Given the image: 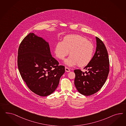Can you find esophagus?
<instances>
[{
    "label": "esophagus",
    "mask_w": 126,
    "mask_h": 126,
    "mask_svg": "<svg viewBox=\"0 0 126 126\" xmlns=\"http://www.w3.org/2000/svg\"><path fill=\"white\" fill-rule=\"evenodd\" d=\"M65 71L67 72H69L70 71V70L68 68H67V67H65Z\"/></svg>",
    "instance_id": "34e87169"
}]
</instances>
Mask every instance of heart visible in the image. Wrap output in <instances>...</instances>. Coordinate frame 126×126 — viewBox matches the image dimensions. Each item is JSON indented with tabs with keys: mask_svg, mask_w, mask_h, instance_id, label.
Instances as JSON below:
<instances>
[{
	"mask_svg": "<svg viewBox=\"0 0 126 126\" xmlns=\"http://www.w3.org/2000/svg\"><path fill=\"white\" fill-rule=\"evenodd\" d=\"M94 52L93 44L78 35L65 36L62 42L57 43L55 48L56 57L61 60L70 53L71 55L64 61L65 64L69 67L77 64L80 67L87 66L92 60Z\"/></svg>",
	"mask_w": 126,
	"mask_h": 126,
	"instance_id": "1",
	"label": "heart"
}]
</instances>
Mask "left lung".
I'll list each match as a JSON object with an SVG mask.
<instances>
[{
  "mask_svg": "<svg viewBox=\"0 0 126 126\" xmlns=\"http://www.w3.org/2000/svg\"><path fill=\"white\" fill-rule=\"evenodd\" d=\"M95 38V52L89 64L84 68L88 71L84 73L80 69L74 70L75 85L80 93L86 96L94 94L102 88L110 71L109 58L105 46L101 39Z\"/></svg>",
  "mask_w": 126,
  "mask_h": 126,
  "instance_id": "left-lung-1",
  "label": "left lung"
}]
</instances>
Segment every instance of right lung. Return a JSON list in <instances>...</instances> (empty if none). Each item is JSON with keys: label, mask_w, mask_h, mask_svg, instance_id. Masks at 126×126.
<instances>
[{"label": "right lung", "mask_w": 126, "mask_h": 126, "mask_svg": "<svg viewBox=\"0 0 126 126\" xmlns=\"http://www.w3.org/2000/svg\"><path fill=\"white\" fill-rule=\"evenodd\" d=\"M52 57L49 43L30 33L21 43L17 65L22 79L30 89L41 96L53 93L65 72L64 66Z\"/></svg>", "instance_id": "add662e5"}]
</instances>
